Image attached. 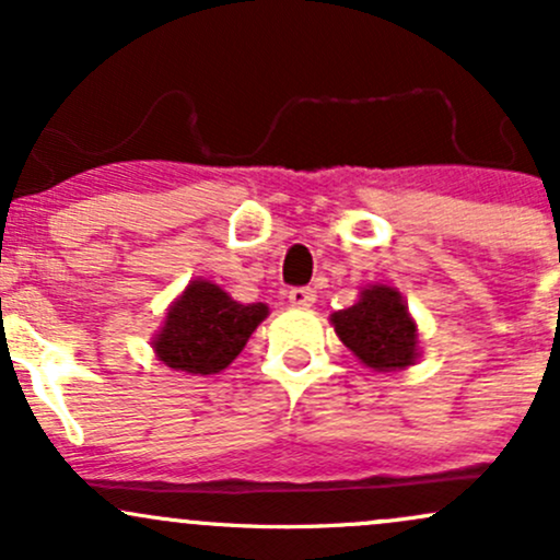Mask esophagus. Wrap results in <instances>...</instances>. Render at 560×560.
I'll return each instance as SVG.
<instances>
[{
	"label": "esophagus",
	"instance_id": "esophagus-1",
	"mask_svg": "<svg viewBox=\"0 0 560 560\" xmlns=\"http://www.w3.org/2000/svg\"><path fill=\"white\" fill-rule=\"evenodd\" d=\"M316 302V292L307 287H298V289H289V305L294 307H311Z\"/></svg>",
	"mask_w": 560,
	"mask_h": 560
}]
</instances>
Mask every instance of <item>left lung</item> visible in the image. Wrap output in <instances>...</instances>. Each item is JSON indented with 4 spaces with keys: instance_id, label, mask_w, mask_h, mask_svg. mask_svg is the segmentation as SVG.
Listing matches in <instances>:
<instances>
[{
    "instance_id": "obj_1",
    "label": "left lung",
    "mask_w": 560,
    "mask_h": 560,
    "mask_svg": "<svg viewBox=\"0 0 560 560\" xmlns=\"http://www.w3.org/2000/svg\"><path fill=\"white\" fill-rule=\"evenodd\" d=\"M329 320L342 345L365 369L389 374L419 363V324L395 287H363L355 305L331 313Z\"/></svg>"
}]
</instances>
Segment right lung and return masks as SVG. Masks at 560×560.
Listing matches in <instances>:
<instances>
[{
  "mask_svg": "<svg viewBox=\"0 0 560 560\" xmlns=\"http://www.w3.org/2000/svg\"><path fill=\"white\" fill-rule=\"evenodd\" d=\"M268 313L266 302L242 305L223 287L195 279L168 305L163 326L152 337V350L173 371L191 376L221 374Z\"/></svg>",
  "mask_w": 560,
  "mask_h": 560,
  "instance_id": "obj_1",
  "label": "right lung"
}]
</instances>
